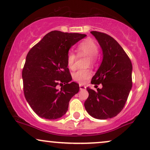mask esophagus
Wrapping results in <instances>:
<instances>
[{
  "instance_id": "obj_1",
  "label": "esophagus",
  "mask_w": 150,
  "mask_h": 150,
  "mask_svg": "<svg viewBox=\"0 0 150 150\" xmlns=\"http://www.w3.org/2000/svg\"><path fill=\"white\" fill-rule=\"evenodd\" d=\"M86 87L84 86V85H81V84H79V89L80 90H85L86 89Z\"/></svg>"
}]
</instances>
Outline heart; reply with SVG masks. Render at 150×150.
Here are the masks:
<instances>
[{
	"label": "heart",
	"mask_w": 150,
	"mask_h": 150,
	"mask_svg": "<svg viewBox=\"0 0 150 150\" xmlns=\"http://www.w3.org/2000/svg\"><path fill=\"white\" fill-rule=\"evenodd\" d=\"M77 53L79 56L84 55L88 57L91 63L93 64L96 61V56L98 54V46L95 41L90 38L84 39L77 45ZM76 55L73 52H69L66 57L67 66L70 69H75V62ZM91 71L90 69L78 70L73 74V79L79 84H84L91 76Z\"/></svg>",
	"instance_id": "heart-1"
}]
</instances>
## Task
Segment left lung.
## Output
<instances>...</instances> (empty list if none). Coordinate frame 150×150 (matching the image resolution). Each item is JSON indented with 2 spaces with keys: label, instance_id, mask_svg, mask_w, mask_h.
I'll return each instance as SVG.
<instances>
[{
  "label": "left lung",
  "instance_id": "obj_1",
  "mask_svg": "<svg viewBox=\"0 0 150 150\" xmlns=\"http://www.w3.org/2000/svg\"><path fill=\"white\" fill-rule=\"evenodd\" d=\"M103 52V60L92 84H102L94 91L86 88L88 97L84 107L89 115L97 119L112 118L124 108L132 86V64L129 57L116 41L107 34L91 32Z\"/></svg>",
  "mask_w": 150,
  "mask_h": 150
}]
</instances>
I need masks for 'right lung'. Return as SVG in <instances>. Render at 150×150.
Segmentation results:
<instances>
[{
	"label": "right lung",
	"instance_id": "right-lung-1",
	"mask_svg": "<svg viewBox=\"0 0 150 150\" xmlns=\"http://www.w3.org/2000/svg\"><path fill=\"white\" fill-rule=\"evenodd\" d=\"M86 36L51 31L28 52L22 71L24 96L42 118L63 116L70 100L78 93L79 84L69 82L72 77L66 57L72 45ZM58 85L62 86L60 91L56 88Z\"/></svg>",
	"mask_w": 150,
	"mask_h": 150
}]
</instances>
